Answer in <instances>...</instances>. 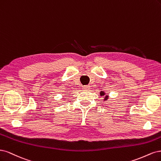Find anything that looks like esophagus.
Listing matches in <instances>:
<instances>
[{
  "mask_svg": "<svg viewBox=\"0 0 161 161\" xmlns=\"http://www.w3.org/2000/svg\"><path fill=\"white\" fill-rule=\"evenodd\" d=\"M83 90H89L90 89V86H83Z\"/></svg>",
  "mask_w": 161,
  "mask_h": 161,
  "instance_id": "34e87169",
  "label": "esophagus"
}]
</instances>
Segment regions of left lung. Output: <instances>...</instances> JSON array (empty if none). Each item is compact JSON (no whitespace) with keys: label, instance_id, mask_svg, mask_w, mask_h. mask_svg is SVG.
Listing matches in <instances>:
<instances>
[{"label":"left lung","instance_id":"1","mask_svg":"<svg viewBox=\"0 0 161 161\" xmlns=\"http://www.w3.org/2000/svg\"><path fill=\"white\" fill-rule=\"evenodd\" d=\"M100 94L101 96L104 97V98H103V101H107L108 100L109 96H108V95H106V93L104 92L101 91L100 93Z\"/></svg>","mask_w":161,"mask_h":161}]
</instances>
